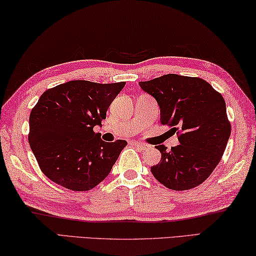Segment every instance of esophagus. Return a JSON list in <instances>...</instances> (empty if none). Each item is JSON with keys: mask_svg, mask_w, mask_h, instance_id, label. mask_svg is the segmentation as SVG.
<instances>
[{"mask_svg": "<svg viewBox=\"0 0 256 256\" xmlns=\"http://www.w3.org/2000/svg\"><path fill=\"white\" fill-rule=\"evenodd\" d=\"M132 145L135 146V147H137V148L140 150H148L150 147V145L144 144V142H134Z\"/></svg>", "mask_w": 256, "mask_h": 256, "instance_id": "obj_1", "label": "esophagus"}]
</instances>
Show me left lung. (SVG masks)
<instances>
[{"mask_svg": "<svg viewBox=\"0 0 256 256\" xmlns=\"http://www.w3.org/2000/svg\"><path fill=\"white\" fill-rule=\"evenodd\" d=\"M155 98L160 124L178 132L180 145L162 153L160 162L150 168L154 178L171 190H189L207 180L220 162L232 127L222 96L207 80L176 74L140 82Z\"/></svg>", "mask_w": 256, "mask_h": 256, "instance_id": "obj_1", "label": "left lung"}]
</instances>
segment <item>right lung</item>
<instances>
[{"label": "right lung", "mask_w": 256, "mask_h": 256, "mask_svg": "<svg viewBox=\"0 0 256 256\" xmlns=\"http://www.w3.org/2000/svg\"><path fill=\"white\" fill-rule=\"evenodd\" d=\"M126 82L70 80L44 91L29 118V145L42 172L68 190L88 191L110 173L127 142L93 132Z\"/></svg>", "instance_id": "obj_1"}]
</instances>
